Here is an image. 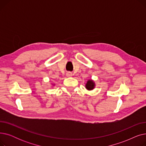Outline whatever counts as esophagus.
<instances>
[{"label": "esophagus", "mask_w": 146, "mask_h": 146, "mask_svg": "<svg viewBox=\"0 0 146 146\" xmlns=\"http://www.w3.org/2000/svg\"><path fill=\"white\" fill-rule=\"evenodd\" d=\"M66 75H67V76H68V77H70V76H72L73 74L71 72H67L66 73Z\"/></svg>", "instance_id": "1"}]
</instances>
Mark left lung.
<instances>
[{
  "label": "left lung",
  "instance_id": "8db88e82",
  "mask_svg": "<svg viewBox=\"0 0 146 146\" xmlns=\"http://www.w3.org/2000/svg\"><path fill=\"white\" fill-rule=\"evenodd\" d=\"M94 86H95V84L92 80H89L88 81L86 85V89H88V90H92L94 88Z\"/></svg>",
  "mask_w": 146,
  "mask_h": 146
}]
</instances>
